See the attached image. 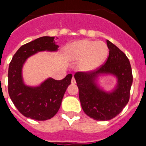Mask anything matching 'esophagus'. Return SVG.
<instances>
[{"instance_id":"34e87169","label":"esophagus","mask_w":146,"mask_h":146,"mask_svg":"<svg viewBox=\"0 0 146 146\" xmlns=\"http://www.w3.org/2000/svg\"><path fill=\"white\" fill-rule=\"evenodd\" d=\"M71 82H72V84H75V83H76V80H75V79H74V77H72V81H71Z\"/></svg>"}]
</instances>
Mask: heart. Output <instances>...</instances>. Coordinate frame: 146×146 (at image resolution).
Segmentation results:
<instances>
[{
    "label": "heart",
    "mask_w": 146,
    "mask_h": 146,
    "mask_svg": "<svg viewBox=\"0 0 146 146\" xmlns=\"http://www.w3.org/2000/svg\"><path fill=\"white\" fill-rule=\"evenodd\" d=\"M66 55L72 61H80V69L91 72L104 64L108 56V47L104 42L81 40L66 47Z\"/></svg>",
    "instance_id": "heart-1"
}]
</instances>
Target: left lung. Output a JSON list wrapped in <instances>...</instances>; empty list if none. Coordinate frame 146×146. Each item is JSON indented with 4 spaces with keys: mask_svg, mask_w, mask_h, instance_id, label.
I'll return each instance as SVG.
<instances>
[{
    "mask_svg": "<svg viewBox=\"0 0 146 146\" xmlns=\"http://www.w3.org/2000/svg\"><path fill=\"white\" fill-rule=\"evenodd\" d=\"M109 56L105 64L92 72H78L74 74L79 88V98L83 111L97 121H108L118 115L129 100L133 77L128 58L118 47L107 40ZM101 74H113L117 86L111 92H106L97 86Z\"/></svg>",
    "mask_w": 146,
    "mask_h": 146,
    "instance_id": "1",
    "label": "left lung"
}]
</instances>
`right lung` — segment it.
<instances>
[{
    "mask_svg": "<svg viewBox=\"0 0 146 146\" xmlns=\"http://www.w3.org/2000/svg\"><path fill=\"white\" fill-rule=\"evenodd\" d=\"M54 39V36H42L23 45L9 66L8 91L11 101L24 116L37 121L50 119L58 113L72 77V74L61 80L50 77L36 87L28 86L23 82L22 69L27 58L38 52L57 51L59 46Z\"/></svg>",
    "mask_w": 146,
    "mask_h": 146,
    "instance_id": "obj_1",
    "label": "right lung"
}]
</instances>
